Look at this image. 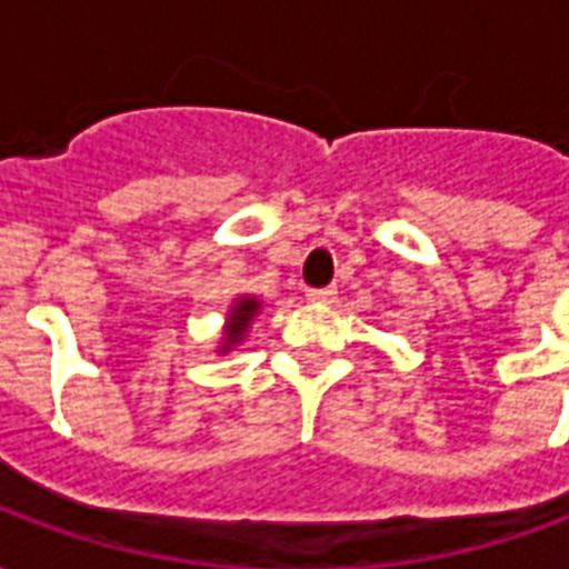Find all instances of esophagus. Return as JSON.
Wrapping results in <instances>:
<instances>
[{
	"instance_id": "esophagus-1",
	"label": "esophagus",
	"mask_w": 569,
	"mask_h": 569,
	"mask_svg": "<svg viewBox=\"0 0 569 569\" xmlns=\"http://www.w3.org/2000/svg\"><path fill=\"white\" fill-rule=\"evenodd\" d=\"M335 296H338V289H335V286H322V289H308V301H313V305H332Z\"/></svg>"
}]
</instances>
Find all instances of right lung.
Segmentation results:
<instances>
[{"instance_id": "obj_1", "label": "right lung", "mask_w": 569, "mask_h": 569, "mask_svg": "<svg viewBox=\"0 0 569 569\" xmlns=\"http://www.w3.org/2000/svg\"><path fill=\"white\" fill-rule=\"evenodd\" d=\"M256 310H259V301H256V298H243V301L231 310V326H228V335H224L228 345H237V341H240V335L247 332V326L249 320L256 317Z\"/></svg>"}]
</instances>
